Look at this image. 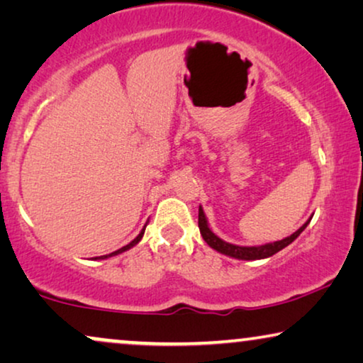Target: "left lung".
Masks as SVG:
<instances>
[{"label":"left lung","instance_id":"1","mask_svg":"<svg viewBox=\"0 0 363 363\" xmlns=\"http://www.w3.org/2000/svg\"><path fill=\"white\" fill-rule=\"evenodd\" d=\"M311 220H312V216L296 233H292L291 236H287L281 241L266 242V245H259V246H238V245H231V242L221 240L220 236H216L215 233L211 231L210 225H208L206 215H205V211H203V208L201 206L198 208V226H200V233H201L203 240L206 241V245L213 247L215 251L221 252V255L235 257V259H242V261L266 259V257H269L272 255H276V252H279L281 250H284L286 246H289L291 242L306 230L307 225L311 223Z\"/></svg>","mask_w":363,"mask_h":363}]
</instances>
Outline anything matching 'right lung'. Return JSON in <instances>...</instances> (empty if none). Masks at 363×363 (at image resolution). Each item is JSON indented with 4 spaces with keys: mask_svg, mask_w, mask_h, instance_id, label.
Instances as JSON below:
<instances>
[{
    "mask_svg": "<svg viewBox=\"0 0 363 363\" xmlns=\"http://www.w3.org/2000/svg\"><path fill=\"white\" fill-rule=\"evenodd\" d=\"M145 228H147V223H145V226H143V228H142V231H140V233H138V236L135 238V240H133V241H130V242H128V245H127V246H123V247H121V250H117V251H113V252H111V255H106V256H99V257H96V259H107V257H112V256L122 255V252H123V251H128V250H130V247H133V246H135V245H138V241H140V240H142L143 233H145Z\"/></svg>",
    "mask_w": 363,
    "mask_h": 363,
    "instance_id": "1",
    "label": "right lung"
}]
</instances>
